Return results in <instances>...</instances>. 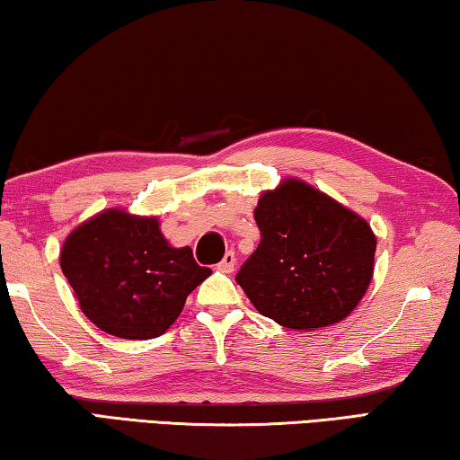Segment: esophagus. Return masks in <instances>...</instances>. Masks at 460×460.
Segmentation results:
<instances>
[{
	"mask_svg": "<svg viewBox=\"0 0 460 460\" xmlns=\"http://www.w3.org/2000/svg\"><path fill=\"white\" fill-rule=\"evenodd\" d=\"M234 265H236L234 252H226L222 262H217V269H220L222 273H232V270H234Z\"/></svg>",
	"mask_w": 460,
	"mask_h": 460,
	"instance_id": "1",
	"label": "esophagus"
}]
</instances>
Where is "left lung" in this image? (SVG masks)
I'll use <instances>...</instances> for the list:
<instances>
[{
  "mask_svg": "<svg viewBox=\"0 0 460 460\" xmlns=\"http://www.w3.org/2000/svg\"><path fill=\"white\" fill-rule=\"evenodd\" d=\"M261 244L236 273L257 310L291 330L323 328L355 310L371 283L377 240L363 217L289 179L254 209Z\"/></svg>",
  "mask_w": 460,
  "mask_h": 460,
  "instance_id": "obj_1",
  "label": "left lung"
}]
</instances>
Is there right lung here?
<instances>
[{
  "label": "right lung",
  "mask_w": 460,
  "mask_h": 460,
  "mask_svg": "<svg viewBox=\"0 0 460 460\" xmlns=\"http://www.w3.org/2000/svg\"><path fill=\"white\" fill-rule=\"evenodd\" d=\"M83 314L103 332L128 341L161 336L185 299L212 275L190 246L172 248L156 217L110 209L71 232L60 251Z\"/></svg>",
  "instance_id": "right-lung-1"
}]
</instances>
